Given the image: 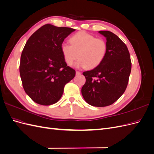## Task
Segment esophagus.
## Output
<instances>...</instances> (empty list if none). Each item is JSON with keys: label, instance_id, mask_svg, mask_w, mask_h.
<instances>
[{"label": "esophagus", "instance_id": "esophagus-1", "mask_svg": "<svg viewBox=\"0 0 154 154\" xmlns=\"http://www.w3.org/2000/svg\"><path fill=\"white\" fill-rule=\"evenodd\" d=\"M76 75H80V74H81V72L78 71H76Z\"/></svg>", "mask_w": 154, "mask_h": 154}]
</instances>
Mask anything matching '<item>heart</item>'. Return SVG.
<instances>
[{
  "label": "heart",
  "mask_w": 154,
  "mask_h": 154,
  "mask_svg": "<svg viewBox=\"0 0 154 154\" xmlns=\"http://www.w3.org/2000/svg\"><path fill=\"white\" fill-rule=\"evenodd\" d=\"M70 42L71 44L63 42L60 46L69 66H72L78 58L77 67L94 69L103 62L108 51V45L104 39L96 38L85 31L78 32L70 38Z\"/></svg>",
  "instance_id": "obj_1"
}]
</instances>
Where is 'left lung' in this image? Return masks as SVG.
<instances>
[{
  "label": "left lung",
  "mask_w": 154,
  "mask_h": 154,
  "mask_svg": "<svg viewBox=\"0 0 154 154\" xmlns=\"http://www.w3.org/2000/svg\"><path fill=\"white\" fill-rule=\"evenodd\" d=\"M106 37L108 51L98 67L85 71L86 82L82 94L87 103L106 106L117 101L127 88L132 63L127 45L119 37L109 31H100Z\"/></svg>",
  "instance_id": "1"
}]
</instances>
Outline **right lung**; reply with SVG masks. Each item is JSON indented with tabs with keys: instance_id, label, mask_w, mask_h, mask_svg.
<instances>
[{
	"instance_id": "add662e5",
	"label": "right lung",
	"mask_w": 154,
	"mask_h": 154,
	"mask_svg": "<svg viewBox=\"0 0 154 154\" xmlns=\"http://www.w3.org/2000/svg\"><path fill=\"white\" fill-rule=\"evenodd\" d=\"M74 29L45 24L36 31L23 49L20 75L26 94L42 105L56 103L76 71L67 66L60 46Z\"/></svg>"
}]
</instances>
